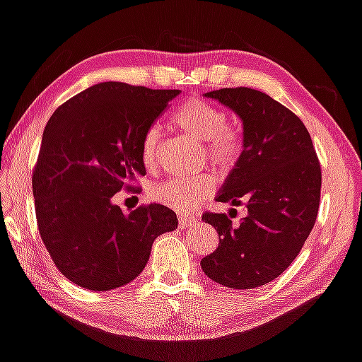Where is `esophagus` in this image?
Segmentation results:
<instances>
[{
    "instance_id": "esophagus-1",
    "label": "esophagus",
    "mask_w": 362,
    "mask_h": 362,
    "mask_svg": "<svg viewBox=\"0 0 362 362\" xmlns=\"http://www.w3.org/2000/svg\"><path fill=\"white\" fill-rule=\"evenodd\" d=\"M177 223H180V228H181V229H186V228L194 226V224H197V218H195V216H185V215H181L180 220H177Z\"/></svg>"
}]
</instances>
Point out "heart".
<instances>
[{
  "mask_svg": "<svg viewBox=\"0 0 362 362\" xmlns=\"http://www.w3.org/2000/svg\"><path fill=\"white\" fill-rule=\"evenodd\" d=\"M173 125L192 139L205 142V157L213 167L229 171L235 167L242 153L239 133L228 125L224 112L204 99H191L171 117ZM160 129L152 125L142 134L141 160L147 168H156L158 162ZM215 191V177L202 173L194 177L170 180L151 189L149 197L160 205L176 211H192Z\"/></svg>",
  "mask_w": 362,
  "mask_h": 362,
  "instance_id": "b5f03b06",
  "label": "heart"
}]
</instances>
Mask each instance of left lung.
Segmentation results:
<instances>
[{"label": "left lung", "mask_w": 362, "mask_h": 362, "mask_svg": "<svg viewBox=\"0 0 362 362\" xmlns=\"http://www.w3.org/2000/svg\"><path fill=\"white\" fill-rule=\"evenodd\" d=\"M205 96L233 109L244 125V151L216 202L244 205L247 215L233 224L226 213H204L220 244L200 266L224 287H262L292 264L315 226L321 165L303 122L266 93L239 86Z\"/></svg>", "instance_id": "left-lung-1"}]
</instances>
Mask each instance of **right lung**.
Masks as SVG:
<instances>
[{
	"mask_svg": "<svg viewBox=\"0 0 362 362\" xmlns=\"http://www.w3.org/2000/svg\"><path fill=\"white\" fill-rule=\"evenodd\" d=\"M180 90L105 81L59 105L46 123L32 187L41 240L76 286L112 290L141 274L153 240L177 218L160 204L123 213L112 202L146 175L142 134Z\"/></svg>",
	"mask_w": 362,
	"mask_h": 362,
	"instance_id": "obj_1",
	"label": "right lung"
}]
</instances>
